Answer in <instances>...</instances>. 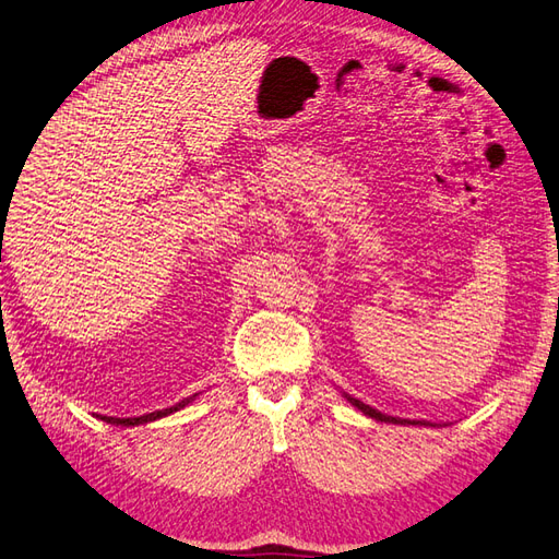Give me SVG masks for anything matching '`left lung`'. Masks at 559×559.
<instances>
[{
    "label": "left lung",
    "instance_id": "obj_1",
    "mask_svg": "<svg viewBox=\"0 0 559 559\" xmlns=\"http://www.w3.org/2000/svg\"><path fill=\"white\" fill-rule=\"evenodd\" d=\"M345 397H348L361 414H367V416H371V418H376V420H385V424H397V426H430V424H426V420H409V418L388 416V414H381L379 409H373V406H369V404H365V402H359V400H355V397H350V395H345Z\"/></svg>",
    "mask_w": 559,
    "mask_h": 559
}]
</instances>
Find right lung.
Listing matches in <instances>:
<instances>
[{"mask_svg": "<svg viewBox=\"0 0 559 559\" xmlns=\"http://www.w3.org/2000/svg\"><path fill=\"white\" fill-rule=\"evenodd\" d=\"M194 397H198V395H192V397H188V400H183V402H178V404L169 406V409L153 412V414L139 416V418H115V416H103V420H105V424H115V426H141V424H150V420H157V418L169 416V414H174V412H178V409H183V406H186V404H190Z\"/></svg>", "mask_w": 559, "mask_h": 559, "instance_id": "obj_1", "label": "right lung"}]
</instances>
